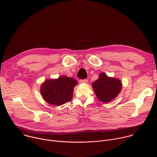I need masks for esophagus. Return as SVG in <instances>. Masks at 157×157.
Instances as JSON below:
<instances>
[{
  "instance_id": "obj_1",
  "label": "esophagus",
  "mask_w": 157,
  "mask_h": 157,
  "mask_svg": "<svg viewBox=\"0 0 157 157\" xmlns=\"http://www.w3.org/2000/svg\"><path fill=\"white\" fill-rule=\"evenodd\" d=\"M80 83H87L88 80L87 79H83V80H80Z\"/></svg>"
}]
</instances>
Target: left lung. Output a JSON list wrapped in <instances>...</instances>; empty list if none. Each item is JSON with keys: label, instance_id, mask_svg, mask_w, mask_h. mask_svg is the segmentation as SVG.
<instances>
[{"label": "left lung", "instance_id": "obj_1", "mask_svg": "<svg viewBox=\"0 0 157 157\" xmlns=\"http://www.w3.org/2000/svg\"><path fill=\"white\" fill-rule=\"evenodd\" d=\"M98 99L102 102H109L116 98L122 88V83L118 78L109 77L101 73L99 78L92 83Z\"/></svg>", "mask_w": 157, "mask_h": 157}]
</instances>
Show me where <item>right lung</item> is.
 <instances>
[{"instance_id":"add662e5","label":"right lung","mask_w":157,"mask_h":157,"mask_svg":"<svg viewBox=\"0 0 157 157\" xmlns=\"http://www.w3.org/2000/svg\"><path fill=\"white\" fill-rule=\"evenodd\" d=\"M77 81L71 77L62 76L57 79L46 80L41 86L43 99L53 105H61L70 101L73 98L74 87Z\"/></svg>"}]
</instances>
